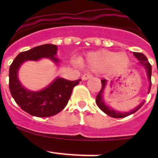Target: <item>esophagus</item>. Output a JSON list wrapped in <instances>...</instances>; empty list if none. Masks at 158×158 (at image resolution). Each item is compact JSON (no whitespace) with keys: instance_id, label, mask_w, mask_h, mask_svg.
Masks as SVG:
<instances>
[{"instance_id":"obj_1","label":"esophagus","mask_w":158,"mask_h":158,"mask_svg":"<svg viewBox=\"0 0 158 158\" xmlns=\"http://www.w3.org/2000/svg\"><path fill=\"white\" fill-rule=\"evenodd\" d=\"M92 77V75L89 74V73H86V74H84L83 76H82L81 79L83 81H86L88 80V79H89V78Z\"/></svg>"}]
</instances>
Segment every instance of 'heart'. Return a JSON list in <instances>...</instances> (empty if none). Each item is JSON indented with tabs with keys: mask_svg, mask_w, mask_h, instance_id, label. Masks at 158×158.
<instances>
[{
	"mask_svg": "<svg viewBox=\"0 0 158 158\" xmlns=\"http://www.w3.org/2000/svg\"><path fill=\"white\" fill-rule=\"evenodd\" d=\"M129 62L125 52L115 53L111 51H98L89 53L86 57L85 65L93 71H100L108 67L111 70L121 69Z\"/></svg>",
	"mask_w": 158,
	"mask_h": 158,
	"instance_id": "b5f03b06",
	"label": "heart"
}]
</instances>
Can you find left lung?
<instances>
[{"label": "left lung", "mask_w": 158, "mask_h": 158, "mask_svg": "<svg viewBox=\"0 0 158 158\" xmlns=\"http://www.w3.org/2000/svg\"><path fill=\"white\" fill-rule=\"evenodd\" d=\"M133 54L135 55V58L139 60V63L144 67L146 71V74L148 77V80L150 82V88H149V93L150 91V88H151V73H152V67L151 65L150 64L149 61H148L147 58L145 56L144 54L142 53H138V52H133ZM102 83V88L100 89V93H98V95L96 96V103L97 104L100 109L101 111H104L105 114H107V115L112 117V118H124V117H127L128 115H131V114H134V113L136 112L139 109H140L141 107H142L143 104H144L145 101H142L140 104H139L138 107H136L135 108H134L133 110L128 111H125V112H122V111H115V110L112 109L111 107L107 106V104H105L104 102V98H103V93L104 92V89H105L106 85H107V80L106 79H102L101 80Z\"/></svg>", "instance_id": "left-lung-1"}]
</instances>
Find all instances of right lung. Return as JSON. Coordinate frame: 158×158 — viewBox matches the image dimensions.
Listing matches in <instances>:
<instances>
[{
    "label": "right lung",
    "instance_id": "1",
    "mask_svg": "<svg viewBox=\"0 0 158 158\" xmlns=\"http://www.w3.org/2000/svg\"><path fill=\"white\" fill-rule=\"evenodd\" d=\"M58 47L44 44L27 51L19 53L9 68V89L16 104L24 111L34 116L49 117L56 115L68 104L73 89L81 80L69 81L56 77L45 89L30 91L21 85L18 77L20 65L26 61H38L49 58L55 64L60 62L56 57Z\"/></svg>",
    "mask_w": 158,
    "mask_h": 158
}]
</instances>
